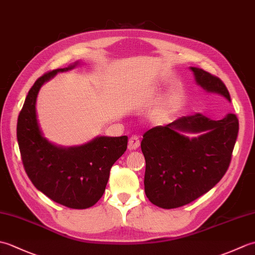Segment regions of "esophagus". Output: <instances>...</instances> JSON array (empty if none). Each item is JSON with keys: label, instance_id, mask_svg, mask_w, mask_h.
I'll use <instances>...</instances> for the list:
<instances>
[{"label": "esophagus", "instance_id": "34e87169", "mask_svg": "<svg viewBox=\"0 0 255 255\" xmlns=\"http://www.w3.org/2000/svg\"><path fill=\"white\" fill-rule=\"evenodd\" d=\"M140 145V139L137 136H131L129 138L128 141V148L129 150H136L137 148H139Z\"/></svg>", "mask_w": 255, "mask_h": 255}]
</instances>
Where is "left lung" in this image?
<instances>
[{"mask_svg": "<svg viewBox=\"0 0 255 255\" xmlns=\"http://www.w3.org/2000/svg\"><path fill=\"white\" fill-rule=\"evenodd\" d=\"M191 70L205 91L230 101L229 91L219 78L202 69ZM183 131L206 132L189 139ZM238 131L239 121L231 113L220 121L196 113L151 128L141 141L144 192L150 202L164 209L177 208L210 191L228 170Z\"/></svg>", "mask_w": 255, "mask_h": 255, "instance_id": "obj_1", "label": "left lung"}]
</instances>
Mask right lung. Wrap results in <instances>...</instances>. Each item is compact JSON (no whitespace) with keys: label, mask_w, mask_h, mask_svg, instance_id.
<instances>
[{"label":"right lung","mask_w":255,"mask_h":255,"mask_svg":"<svg viewBox=\"0 0 255 255\" xmlns=\"http://www.w3.org/2000/svg\"><path fill=\"white\" fill-rule=\"evenodd\" d=\"M37 79L26 96L17 119V141L25 172L46 196L72 209H85L99 202L105 192L111 167L127 149L128 138L99 137L80 147L61 148L42 137L36 116L40 86L59 71Z\"/></svg>","instance_id":"1"}]
</instances>
